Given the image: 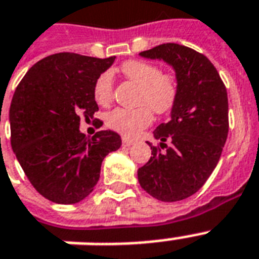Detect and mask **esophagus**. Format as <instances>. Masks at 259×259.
I'll return each instance as SVG.
<instances>
[{"mask_svg":"<svg viewBox=\"0 0 259 259\" xmlns=\"http://www.w3.org/2000/svg\"><path fill=\"white\" fill-rule=\"evenodd\" d=\"M133 144H134L133 140H129V138H123V140H122V145L127 146V148L133 145Z\"/></svg>","mask_w":259,"mask_h":259,"instance_id":"1","label":"esophagus"}]
</instances>
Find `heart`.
<instances>
[{
	"label": "heart",
	"instance_id": "1",
	"mask_svg": "<svg viewBox=\"0 0 259 259\" xmlns=\"http://www.w3.org/2000/svg\"><path fill=\"white\" fill-rule=\"evenodd\" d=\"M126 78L141 87L138 94L137 109H117L106 114V125L125 137H136L141 130L152 123L153 115L149 107L158 114L166 113L172 109L177 97L176 80L170 75H164L154 64L129 60L121 67ZM94 98L98 103H109L113 95V75L106 71L94 83Z\"/></svg>",
	"mask_w": 259,
	"mask_h": 259
}]
</instances>
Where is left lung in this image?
Masks as SVG:
<instances>
[{
	"label": "left lung",
	"instance_id": "8db88e82",
	"mask_svg": "<svg viewBox=\"0 0 259 259\" xmlns=\"http://www.w3.org/2000/svg\"><path fill=\"white\" fill-rule=\"evenodd\" d=\"M140 56L172 67L177 97L169 121L153 132L160 148L146 141L153 156L138 169V181L157 200H183L203 187L221 158L229 134L227 91L212 63L192 48L166 42Z\"/></svg>",
	"mask_w": 259,
	"mask_h": 259
}]
</instances>
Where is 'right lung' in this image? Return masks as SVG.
I'll return each mask as SVG.
<instances>
[{
	"label": "right lung",
	"instance_id": "right-lung-1",
	"mask_svg": "<svg viewBox=\"0 0 259 259\" xmlns=\"http://www.w3.org/2000/svg\"><path fill=\"white\" fill-rule=\"evenodd\" d=\"M115 56L55 54L29 68L10 103V142L22 170L41 196L75 204L94 191L103 158L121 148L119 134L101 130L93 138L79 129L94 118V83Z\"/></svg>",
	"mask_w": 259,
	"mask_h": 259
}]
</instances>
